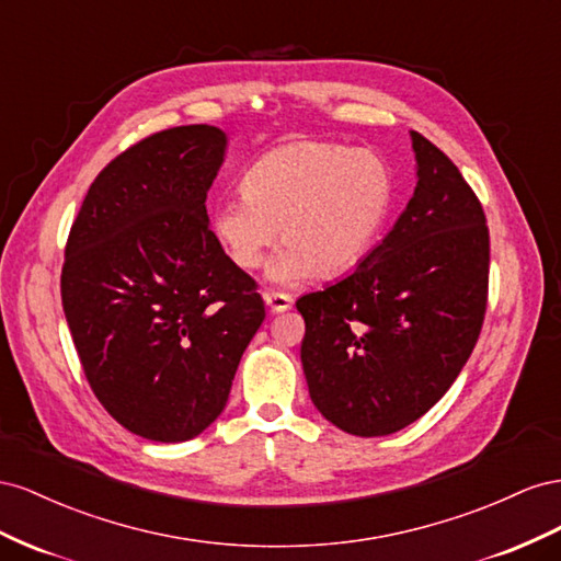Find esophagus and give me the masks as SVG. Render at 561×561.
<instances>
[{
  "mask_svg": "<svg viewBox=\"0 0 561 561\" xmlns=\"http://www.w3.org/2000/svg\"><path fill=\"white\" fill-rule=\"evenodd\" d=\"M263 300L265 306L272 310V312H286L291 306H294V298L289 294H279V291H267L263 294Z\"/></svg>",
  "mask_w": 561,
  "mask_h": 561,
  "instance_id": "1",
  "label": "esophagus"
}]
</instances>
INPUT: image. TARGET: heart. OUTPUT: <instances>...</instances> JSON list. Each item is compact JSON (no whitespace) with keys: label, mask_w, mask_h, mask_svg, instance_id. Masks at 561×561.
Segmentation results:
<instances>
[{"label":"heart","mask_w":561,"mask_h":561,"mask_svg":"<svg viewBox=\"0 0 561 561\" xmlns=\"http://www.w3.org/2000/svg\"><path fill=\"white\" fill-rule=\"evenodd\" d=\"M394 183L371 152L333 142H289L247 169L242 195L211 209V230L232 263L255 270L279 239L267 275L298 284L355 267L392 209Z\"/></svg>","instance_id":"heart-1"}]
</instances>
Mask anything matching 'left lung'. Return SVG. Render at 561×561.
<instances>
[{
	"label": "left lung",
	"mask_w": 561,
	"mask_h": 561,
	"mask_svg": "<svg viewBox=\"0 0 561 561\" xmlns=\"http://www.w3.org/2000/svg\"><path fill=\"white\" fill-rule=\"evenodd\" d=\"M415 190L355 272L300 296L312 404L357 437L419 421L454 386L482 331L489 228L458 167L411 131Z\"/></svg>",
	"instance_id": "1"
}]
</instances>
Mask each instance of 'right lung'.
Returning a JSON list of instances; mask_svg holds the SVG:
<instances>
[{
    "label": "right lung",
    "mask_w": 561,
    "mask_h": 561,
    "mask_svg": "<svg viewBox=\"0 0 561 561\" xmlns=\"http://www.w3.org/2000/svg\"><path fill=\"white\" fill-rule=\"evenodd\" d=\"M226 148L209 124L136 142L95 175L68 237L60 296L79 362L112 419L150 442H187L218 419L265 319L209 228Z\"/></svg>",
    "instance_id": "add662e5"
}]
</instances>
